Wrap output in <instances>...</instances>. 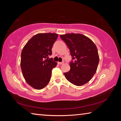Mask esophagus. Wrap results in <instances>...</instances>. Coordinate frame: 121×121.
Masks as SVG:
<instances>
[{
	"instance_id": "obj_1",
	"label": "esophagus",
	"mask_w": 121,
	"mask_h": 121,
	"mask_svg": "<svg viewBox=\"0 0 121 121\" xmlns=\"http://www.w3.org/2000/svg\"><path fill=\"white\" fill-rule=\"evenodd\" d=\"M58 63L59 65H62V64H63V63H64V62H58Z\"/></svg>"
}]
</instances>
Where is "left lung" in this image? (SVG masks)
<instances>
[{
  "label": "left lung",
  "mask_w": 121,
  "mask_h": 121,
  "mask_svg": "<svg viewBox=\"0 0 121 121\" xmlns=\"http://www.w3.org/2000/svg\"><path fill=\"white\" fill-rule=\"evenodd\" d=\"M60 37L68 47L72 56L70 70L64 73L65 78L76 86L85 84L97 71L99 62L97 46L89 38L81 34H67Z\"/></svg>",
  "instance_id": "left-lung-1"
}]
</instances>
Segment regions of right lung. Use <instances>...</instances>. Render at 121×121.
I'll list each match as a JSON object with an SVG mask.
<instances>
[{"instance_id": "1", "label": "right lung", "mask_w": 121, "mask_h": 121, "mask_svg": "<svg viewBox=\"0 0 121 121\" xmlns=\"http://www.w3.org/2000/svg\"><path fill=\"white\" fill-rule=\"evenodd\" d=\"M58 35L38 34L34 36L24 46L21 56V68L23 77L29 85L41 90L50 81L52 70L57 63L52 55L53 45Z\"/></svg>"}]
</instances>
